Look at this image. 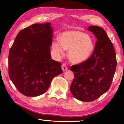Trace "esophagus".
Masks as SVG:
<instances>
[{"label":"esophagus","instance_id":"34e87169","mask_svg":"<svg viewBox=\"0 0 124 124\" xmlns=\"http://www.w3.org/2000/svg\"><path fill=\"white\" fill-rule=\"evenodd\" d=\"M62 69L63 71H66L68 70V68L67 67V66H66V63H63L62 64Z\"/></svg>","mask_w":124,"mask_h":124}]
</instances>
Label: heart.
I'll return each instance as SVG.
<instances>
[{"mask_svg":"<svg viewBox=\"0 0 124 124\" xmlns=\"http://www.w3.org/2000/svg\"><path fill=\"white\" fill-rule=\"evenodd\" d=\"M52 48L57 56L63 54L65 49L69 50L68 58L73 63H81L90 58L95 50V44L91 37L78 31L63 33L61 39L53 42Z\"/></svg>","mask_w":124,"mask_h":124,"instance_id":"1","label":"heart"}]
</instances>
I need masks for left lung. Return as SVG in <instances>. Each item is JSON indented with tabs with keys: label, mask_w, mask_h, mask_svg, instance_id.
<instances>
[{
	"label": "left lung",
	"mask_w": 124,
	"mask_h": 124,
	"mask_svg": "<svg viewBox=\"0 0 124 124\" xmlns=\"http://www.w3.org/2000/svg\"><path fill=\"white\" fill-rule=\"evenodd\" d=\"M87 29L97 38L93 54L70 68L75 75L70 91L76 99L84 102L95 100L109 90L117 65L113 45L105 31L93 25Z\"/></svg>",
	"instance_id": "8db88e82"
}]
</instances>
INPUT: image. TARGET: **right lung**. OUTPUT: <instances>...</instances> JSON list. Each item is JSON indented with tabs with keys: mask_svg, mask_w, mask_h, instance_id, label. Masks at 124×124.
Returning <instances> with one entry per match:
<instances>
[{
	"mask_svg": "<svg viewBox=\"0 0 124 124\" xmlns=\"http://www.w3.org/2000/svg\"><path fill=\"white\" fill-rule=\"evenodd\" d=\"M51 24H34L22 29L9 51V77L18 91L26 96L43 94L53 78L63 72L61 63L51 59Z\"/></svg>",
	"mask_w": 124,
	"mask_h": 124,
	"instance_id": "add662e5",
	"label": "right lung"
}]
</instances>
